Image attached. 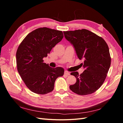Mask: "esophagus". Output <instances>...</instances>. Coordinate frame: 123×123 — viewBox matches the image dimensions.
<instances>
[{
	"mask_svg": "<svg viewBox=\"0 0 123 123\" xmlns=\"http://www.w3.org/2000/svg\"><path fill=\"white\" fill-rule=\"evenodd\" d=\"M65 74H66V75H69L70 74V73L68 71H65Z\"/></svg>",
	"mask_w": 123,
	"mask_h": 123,
	"instance_id": "esophagus-1",
	"label": "esophagus"
}]
</instances>
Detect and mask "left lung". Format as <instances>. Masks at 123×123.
<instances>
[{
	"label": "left lung",
	"mask_w": 123,
	"mask_h": 123,
	"mask_svg": "<svg viewBox=\"0 0 123 123\" xmlns=\"http://www.w3.org/2000/svg\"><path fill=\"white\" fill-rule=\"evenodd\" d=\"M65 38L71 43L76 51L80 64L85 69L83 73H71L76 82L70 86L72 92L80 95L93 93L105 81L111 65L108 44L102 37L86 29L64 31Z\"/></svg>",
	"instance_id": "8db88e82"
}]
</instances>
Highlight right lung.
Masks as SVG:
<instances>
[{"instance_id":"add662e5","label":"right lung","mask_w":123,"mask_h":123,"mask_svg":"<svg viewBox=\"0 0 123 123\" xmlns=\"http://www.w3.org/2000/svg\"><path fill=\"white\" fill-rule=\"evenodd\" d=\"M63 37L61 31L39 28L29 33L18 46L16 55L17 71L33 92L39 94L51 92L56 79L64 75L62 68L50 67L43 60Z\"/></svg>"}]
</instances>
